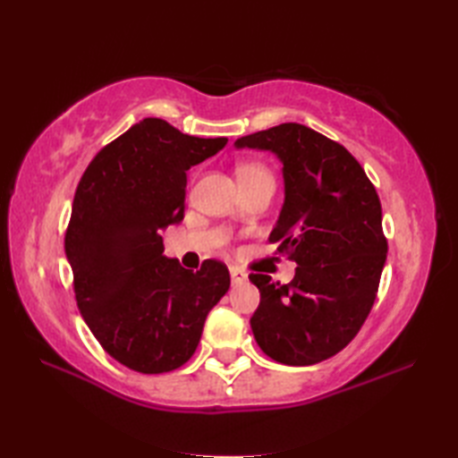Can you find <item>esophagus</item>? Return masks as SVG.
<instances>
[{
  "mask_svg": "<svg viewBox=\"0 0 458 458\" xmlns=\"http://www.w3.org/2000/svg\"><path fill=\"white\" fill-rule=\"evenodd\" d=\"M230 277H232V284H244V281L248 279V274L244 269L232 266L230 267Z\"/></svg>",
  "mask_w": 458,
  "mask_h": 458,
  "instance_id": "esophagus-1",
  "label": "esophagus"
}]
</instances>
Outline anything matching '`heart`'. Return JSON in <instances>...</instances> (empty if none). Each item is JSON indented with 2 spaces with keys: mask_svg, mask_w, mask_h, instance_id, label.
<instances>
[{
  "mask_svg": "<svg viewBox=\"0 0 458 458\" xmlns=\"http://www.w3.org/2000/svg\"><path fill=\"white\" fill-rule=\"evenodd\" d=\"M238 177H240L242 184H246V182L264 179V177H274V174H271L269 167H267V165H264V163L246 161V163H242L240 167H238Z\"/></svg>",
  "mask_w": 458,
  "mask_h": 458,
  "instance_id": "heart-1",
  "label": "heart"
}]
</instances>
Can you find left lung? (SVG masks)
<instances>
[{
  "label": "left lung",
  "instance_id": "1",
  "mask_svg": "<svg viewBox=\"0 0 458 458\" xmlns=\"http://www.w3.org/2000/svg\"><path fill=\"white\" fill-rule=\"evenodd\" d=\"M236 148L284 161L285 202L269 244L297 264L287 285L250 276L261 295L250 320L256 343L281 364L323 362L358 335L377 295L387 240L376 187L344 145L301 123L244 135Z\"/></svg>",
  "mask_w": 458,
  "mask_h": 458
}]
</instances>
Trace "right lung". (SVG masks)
<instances>
[{
	"label": "right lung",
	"mask_w": 458,
	"mask_h": 458,
	"mask_svg": "<svg viewBox=\"0 0 458 458\" xmlns=\"http://www.w3.org/2000/svg\"><path fill=\"white\" fill-rule=\"evenodd\" d=\"M226 143L145 118L104 145L76 187L64 234L76 303L100 346L135 372L189 362L230 287L226 264L184 269L163 256L159 236L182 218L187 171Z\"/></svg>",
	"instance_id": "right-lung-1"
}]
</instances>
